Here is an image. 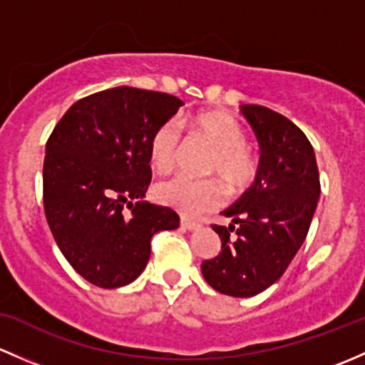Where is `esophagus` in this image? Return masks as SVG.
<instances>
[{"mask_svg":"<svg viewBox=\"0 0 365 365\" xmlns=\"http://www.w3.org/2000/svg\"><path fill=\"white\" fill-rule=\"evenodd\" d=\"M181 227L184 228V230L195 232L200 228V223H197V221H193V220H187V217H181Z\"/></svg>","mask_w":365,"mask_h":365,"instance_id":"1","label":"esophagus"}]
</instances>
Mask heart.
<instances>
[{"mask_svg":"<svg viewBox=\"0 0 365 365\" xmlns=\"http://www.w3.org/2000/svg\"><path fill=\"white\" fill-rule=\"evenodd\" d=\"M195 135L204 138L214 149L207 172L220 175L228 190L246 187L258 172V160L246 142V131L227 112H202L187 121ZM179 148V128L165 123L153 133L149 142V163L160 174H167L175 163ZM160 204L175 209L184 216H198L216 207L221 200V186L216 181H193L174 178L155 187Z\"/></svg>","mask_w":365,"mask_h":365,"instance_id":"1","label":"heart"}]
</instances>
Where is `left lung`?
<instances>
[{
    "mask_svg": "<svg viewBox=\"0 0 365 365\" xmlns=\"http://www.w3.org/2000/svg\"><path fill=\"white\" fill-rule=\"evenodd\" d=\"M240 112L258 138L260 165L255 182L221 212L232 223L212 227L221 251L202 262V274L220 294L253 297L283 276L306 240L320 175L313 145L290 119L260 105Z\"/></svg>",
    "mask_w": 365,
    "mask_h": 365,
    "instance_id": "8db88e82",
    "label": "left lung"
}]
</instances>
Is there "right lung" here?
<instances>
[{"label":"right lung","instance_id":"obj_1","mask_svg":"<svg viewBox=\"0 0 365 365\" xmlns=\"http://www.w3.org/2000/svg\"><path fill=\"white\" fill-rule=\"evenodd\" d=\"M184 105L145 89H105L75 101L45 145L43 207L63 257L84 279L119 288L137 279L175 210L144 200L153 133ZM128 210L126 211L125 209Z\"/></svg>","mask_w":365,"mask_h":365}]
</instances>
